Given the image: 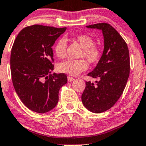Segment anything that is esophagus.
<instances>
[{
  "instance_id": "esophagus-1",
  "label": "esophagus",
  "mask_w": 146,
  "mask_h": 146,
  "mask_svg": "<svg viewBox=\"0 0 146 146\" xmlns=\"http://www.w3.org/2000/svg\"><path fill=\"white\" fill-rule=\"evenodd\" d=\"M74 78L71 77V76H68V81H69V82H71V81H74Z\"/></svg>"
}]
</instances>
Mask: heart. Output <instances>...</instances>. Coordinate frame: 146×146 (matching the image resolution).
<instances>
[{"label":"heart","instance_id":"1","mask_svg":"<svg viewBox=\"0 0 146 146\" xmlns=\"http://www.w3.org/2000/svg\"><path fill=\"white\" fill-rule=\"evenodd\" d=\"M76 41L83 47L81 56L85 57L89 63L94 64L99 60L101 51L94 45V41L86 35H78ZM67 43L64 39H60L54 45V52L58 58H63L66 54ZM87 62L84 59H68L58 65V70L60 73L69 76H77L87 68Z\"/></svg>","mask_w":146,"mask_h":146}]
</instances>
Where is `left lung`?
Returning <instances> with one entry per match:
<instances>
[{"instance_id": "8db88e82", "label": "left lung", "mask_w": 146, "mask_h": 146, "mask_svg": "<svg viewBox=\"0 0 146 146\" xmlns=\"http://www.w3.org/2000/svg\"><path fill=\"white\" fill-rule=\"evenodd\" d=\"M102 30L104 47L100 60L88 76L99 78L96 84L86 82L81 96L84 107L94 113L110 110L122 94L130 75V56L126 42L115 29L107 23L86 26Z\"/></svg>"}]
</instances>
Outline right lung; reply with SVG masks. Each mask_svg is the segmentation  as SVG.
Segmentation results:
<instances>
[{"mask_svg":"<svg viewBox=\"0 0 146 146\" xmlns=\"http://www.w3.org/2000/svg\"><path fill=\"white\" fill-rule=\"evenodd\" d=\"M66 29L30 26L13 42L10 61L13 87L23 104L35 112L43 114L56 107L60 89L68 82L64 73H51L52 47Z\"/></svg>","mask_w":146,"mask_h":146,"instance_id":"right-lung-1","label":"right lung"}]
</instances>
